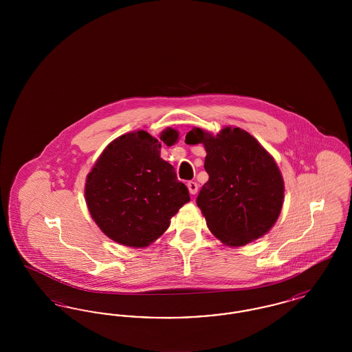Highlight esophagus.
Segmentation results:
<instances>
[{"instance_id":"1","label":"esophagus","mask_w":352,"mask_h":352,"mask_svg":"<svg viewBox=\"0 0 352 352\" xmlns=\"http://www.w3.org/2000/svg\"><path fill=\"white\" fill-rule=\"evenodd\" d=\"M187 187H188V191H190V194L195 195V194L198 192V184H197V182H192V181H190V182L187 184Z\"/></svg>"}]
</instances>
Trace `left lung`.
<instances>
[{"mask_svg":"<svg viewBox=\"0 0 352 352\" xmlns=\"http://www.w3.org/2000/svg\"><path fill=\"white\" fill-rule=\"evenodd\" d=\"M186 144H203L208 181L197 198L210 231L231 247L264 236L280 217L284 179L273 157L240 128L212 135L201 128L186 134Z\"/></svg>","mask_w":352,"mask_h":352,"instance_id":"left-lung-1","label":"left lung"}]
</instances>
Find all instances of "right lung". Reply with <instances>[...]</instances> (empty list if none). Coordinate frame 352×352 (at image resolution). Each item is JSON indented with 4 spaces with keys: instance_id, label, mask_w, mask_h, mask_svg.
<instances>
[{
    "instance_id": "obj_1",
    "label": "right lung",
    "mask_w": 352,
    "mask_h": 352,
    "mask_svg": "<svg viewBox=\"0 0 352 352\" xmlns=\"http://www.w3.org/2000/svg\"><path fill=\"white\" fill-rule=\"evenodd\" d=\"M179 133L168 128L160 140L145 131L113 140L87 175L85 201L101 231L118 244L142 248L164 234L184 203L187 187L160 157Z\"/></svg>"
}]
</instances>
